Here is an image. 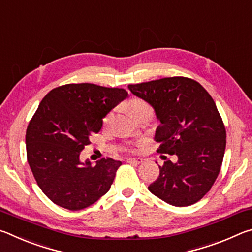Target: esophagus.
<instances>
[{"label":"esophagus","instance_id":"obj_1","mask_svg":"<svg viewBox=\"0 0 252 252\" xmlns=\"http://www.w3.org/2000/svg\"><path fill=\"white\" fill-rule=\"evenodd\" d=\"M127 162H129V163H133V164H140V163H142L143 160L141 159V158H129V159H127Z\"/></svg>","mask_w":252,"mask_h":252}]
</instances>
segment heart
Segmentation results:
<instances>
[{
    "label": "heart",
    "mask_w": 252,
    "mask_h": 252,
    "mask_svg": "<svg viewBox=\"0 0 252 252\" xmlns=\"http://www.w3.org/2000/svg\"><path fill=\"white\" fill-rule=\"evenodd\" d=\"M147 109H151L150 105H149L146 101H143L141 99H131L130 101H127L126 103L127 112H129L130 116L132 117L136 116L139 112H141V111L147 110ZM110 118H111V113H108L104 117L103 121L108 122L110 120Z\"/></svg>",
    "instance_id": "obj_1"
}]
</instances>
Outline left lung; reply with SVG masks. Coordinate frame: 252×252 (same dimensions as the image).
Returning <instances> with one entry per match:
<instances>
[{"label":"left lung","mask_w":252,"mask_h":252,"mask_svg":"<svg viewBox=\"0 0 252 252\" xmlns=\"http://www.w3.org/2000/svg\"><path fill=\"white\" fill-rule=\"evenodd\" d=\"M134 95L150 103L161 125L156 141L159 153L177 155L160 165L150 192L176 207L201 200L220 172L225 149V127L215 101L201 84L185 76L129 84Z\"/></svg>","instance_id":"left-lung-1"}]
</instances>
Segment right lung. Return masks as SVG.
<instances>
[{"label":"right lung","mask_w":252,"mask_h":252,"mask_svg":"<svg viewBox=\"0 0 252 252\" xmlns=\"http://www.w3.org/2000/svg\"><path fill=\"white\" fill-rule=\"evenodd\" d=\"M127 96L125 89L71 83L51 90L30 121L25 143L30 168L51 201L76 211L108 192L121 161L103 158L92 167L80 153L100 132L102 119Z\"/></svg>","instance_id":"obj_1"}]
</instances>
